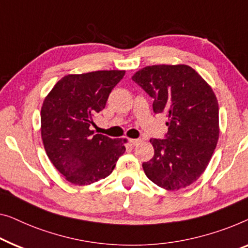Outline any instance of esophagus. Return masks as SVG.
<instances>
[{
  "label": "esophagus",
  "instance_id": "esophagus-1",
  "mask_svg": "<svg viewBox=\"0 0 248 248\" xmlns=\"http://www.w3.org/2000/svg\"><path fill=\"white\" fill-rule=\"evenodd\" d=\"M139 142H140V140H139V139H129V144H130L131 146L138 145Z\"/></svg>",
  "mask_w": 248,
  "mask_h": 248
}]
</instances>
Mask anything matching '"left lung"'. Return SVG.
Listing matches in <instances>:
<instances>
[{"label": "left lung", "mask_w": 248, "mask_h": 248, "mask_svg": "<svg viewBox=\"0 0 248 248\" xmlns=\"http://www.w3.org/2000/svg\"><path fill=\"white\" fill-rule=\"evenodd\" d=\"M132 81L154 99L155 113H165V139H151L154 156L142 163L146 176L176 191L195 182L207 169L219 138V107L211 86L190 66L153 65Z\"/></svg>", "instance_id": "8db88e82"}]
</instances>
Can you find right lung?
Listing matches in <instances>:
<instances>
[{"label":"right lung","instance_id":"add662e5","mask_svg":"<svg viewBox=\"0 0 248 248\" xmlns=\"http://www.w3.org/2000/svg\"><path fill=\"white\" fill-rule=\"evenodd\" d=\"M124 71L69 74L59 79L41 107V138L50 162L66 181L89 186L109 176L125 152L121 139L91 130Z\"/></svg>","mask_w":248,"mask_h":248}]
</instances>
